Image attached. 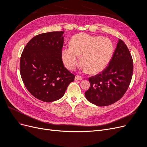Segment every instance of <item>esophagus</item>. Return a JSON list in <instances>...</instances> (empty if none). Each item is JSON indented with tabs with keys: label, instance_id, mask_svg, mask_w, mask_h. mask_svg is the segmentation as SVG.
Segmentation results:
<instances>
[{
	"label": "esophagus",
	"instance_id": "esophagus-1",
	"mask_svg": "<svg viewBox=\"0 0 147 147\" xmlns=\"http://www.w3.org/2000/svg\"><path fill=\"white\" fill-rule=\"evenodd\" d=\"M83 79V78L80 76H79V75H76L75 77V80H82Z\"/></svg>",
	"mask_w": 147,
	"mask_h": 147
}]
</instances>
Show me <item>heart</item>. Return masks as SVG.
I'll return each mask as SVG.
<instances>
[{"instance_id":"1","label":"heart","mask_w":147,"mask_h":147,"mask_svg":"<svg viewBox=\"0 0 147 147\" xmlns=\"http://www.w3.org/2000/svg\"><path fill=\"white\" fill-rule=\"evenodd\" d=\"M70 45L64 48L61 52L66 67L74 69L80 61L79 56H82L83 70L91 74L103 70L109 64L113 52V44L109 39L84 33L74 35Z\"/></svg>"}]
</instances>
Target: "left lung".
<instances>
[{
    "label": "left lung",
    "instance_id": "8db88e82",
    "mask_svg": "<svg viewBox=\"0 0 147 147\" xmlns=\"http://www.w3.org/2000/svg\"><path fill=\"white\" fill-rule=\"evenodd\" d=\"M133 61L126 44L118 40L109 65L99 74L89 78L90 88L84 93L86 99L97 106H107L119 100L131 83Z\"/></svg>",
    "mask_w": 147,
    "mask_h": 147
}]
</instances>
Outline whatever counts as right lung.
<instances>
[{
	"mask_svg": "<svg viewBox=\"0 0 147 147\" xmlns=\"http://www.w3.org/2000/svg\"><path fill=\"white\" fill-rule=\"evenodd\" d=\"M64 32L36 35L24 47L20 59V74L26 88L35 98L45 102L59 99L75 75L62 59Z\"/></svg>",
	"mask_w": 147,
	"mask_h": 147,
	"instance_id": "add662e5",
	"label": "right lung"
}]
</instances>
